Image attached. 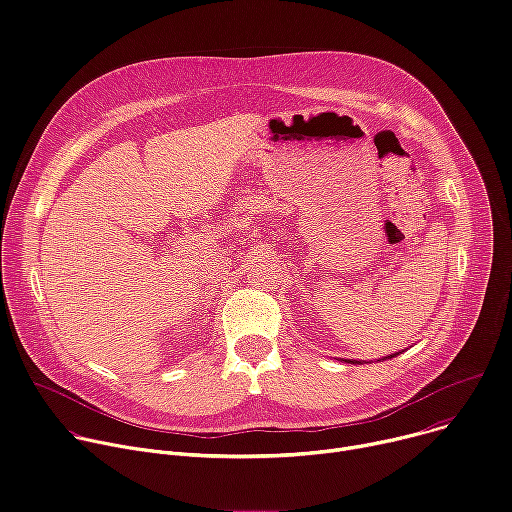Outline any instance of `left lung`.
Returning a JSON list of instances; mask_svg holds the SVG:
<instances>
[{"instance_id":"left-lung-1","label":"left lung","mask_w":512,"mask_h":512,"mask_svg":"<svg viewBox=\"0 0 512 512\" xmlns=\"http://www.w3.org/2000/svg\"><path fill=\"white\" fill-rule=\"evenodd\" d=\"M396 355H398V353H394V355H388L386 359H392V357H396ZM347 363H361V361H355V359H353V361H347Z\"/></svg>"}]
</instances>
